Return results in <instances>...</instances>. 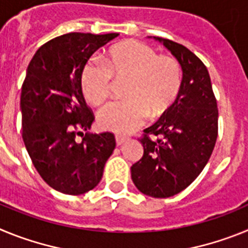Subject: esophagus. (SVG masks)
Wrapping results in <instances>:
<instances>
[{
  "instance_id": "esophagus-1",
  "label": "esophagus",
  "mask_w": 248,
  "mask_h": 248,
  "mask_svg": "<svg viewBox=\"0 0 248 248\" xmlns=\"http://www.w3.org/2000/svg\"><path fill=\"white\" fill-rule=\"evenodd\" d=\"M126 139H128V138L124 137V135H119V134L115 135V141H117V145H122V144H124L126 141Z\"/></svg>"
}]
</instances>
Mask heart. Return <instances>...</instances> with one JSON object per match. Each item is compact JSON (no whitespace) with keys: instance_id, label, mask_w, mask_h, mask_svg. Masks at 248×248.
I'll return each instance as SVG.
<instances>
[{"instance_id":"heart-1","label":"heart","mask_w":248,"mask_h":248,"mask_svg":"<svg viewBox=\"0 0 248 248\" xmlns=\"http://www.w3.org/2000/svg\"><path fill=\"white\" fill-rule=\"evenodd\" d=\"M111 78L125 80V100L114 102L100 110L102 128L130 133L139 128L148 115L159 118L171 108L180 93L183 71L176 59L157 56L153 48L135 41L114 46L104 57V65L89 62L80 73L85 99L100 105L110 95Z\"/></svg>"}]
</instances>
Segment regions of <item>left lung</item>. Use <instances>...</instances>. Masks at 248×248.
<instances>
[{"label":"left lung","instance_id":"1","mask_svg":"<svg viewBox=\"0 0 248 248\" xmlns=\"http://www.w3.org/2000/svg\"><path fill=\"white\" fill-rule=\"evenodd\" d=\"M153 38L180 63L183 83L171 108L144 129L143 157L130 170L140 192L165 199L185 190L207 164L217 139L218 110L209 71L200 58L174 41Z\"/></svg>","mask_w":248,"mask_h":248}]
</instances>
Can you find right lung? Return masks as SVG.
<instances>
[{
	"label": "right lung",
	"instance_id": "1",
	"mask_svg": "<svg viewBox=\"0 0 248 248\" xmlns=\"http://www.w3.org/2000/svg\"><path fill=\"white\" fill-rule=\"evenodd\" d=\"M118 36L63 34L39 47L28 64L19 103L22 138L41 177L63 194L94 189L115 148L113 133L83 134L94 115L83 97L80 73L92 54Z\"/></svg>",
	"mask_w": 248,
	"mask_h": 248
}]
</instances>
